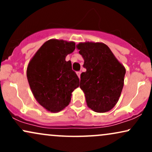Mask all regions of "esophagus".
Here are the masks:
<instances>
[{
	"label": "esophagus",
	"mask_w": 152,
	"mask_h": 152,
	"mask_svg": "<svg viewBox=\"0 0 152 152\" xmlns=\"http://www.w3.org/2000/svg\"><path fill=\"white\" fill-rule=\"evenodd\" d=\"M81 71H77V72H76V74H77L78 78H80V76H81Z\"/></svg>",
	"instance_id": "1"
}]
</instances>
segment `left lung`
Listing matches in <instances>:
<instances>
[{
    "label": "left lung",
    "mask_w": 152,
    "mask_h": 152,
    "mask_svg": "<svg viewBox=\"0 0 152 152\" xmlns=\"http://www.w3.org/2000/svg\"><path fill=\"white\" fill-rule=\"evenodd\" d=\"M76 48L86 69L81 74L80 88L84 92L87 106L96 112H107L118 102L126 69L104 43H80Z\"/></svg>",
    "instance_id": "1"
}]
</instances>
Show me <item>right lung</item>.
Returning a JSON list of instances; mask_svg holds the SVG:
<instances>
[{
    "label": "right lung",
    "mask_w": 152,
    "mask_h": 152,
    "mask_svg": "<svg viewBox=\"0 0 152 152\" xmlns=\"http://www.w3.org/2000/svg\"><path fill=\"white\" fill-rule=\"evenodd\" d=\"M75 43L50 39L42 45L29 62L27 78L36 101L50 112H58L71 102L79 78L66 57L75 50Z\"/></svg>",
    "instance_id": "obj_1"
}]
</instances>
